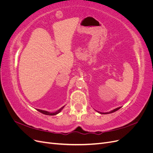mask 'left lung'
I'll list each match as a JSON object with an SVG mask.
<instances>
[{"label":"left lung","instance_id":"left-lung-1","mask_svg":"<svg viewBox=\"0 0 153 153\" xmlns=\"http://www.w3.org/2000/svg\"><path fill=\"white\" fill-rule=\"evenodd\" d=\"M119 108H121V107H118V108H115V109H114V110H111L110 112H105V113H103V112H98V113H100V114H111V113H113V112H115V111L118 110Z\"/></svg>","mask_w":153,"mask_h":153}]
</instances>
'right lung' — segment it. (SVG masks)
<instances>
[{"mask_svg": "<svg viewBox=\"0 0 153 153\" xmlns=\"http://www.w3.org/2000/svg\"><path fill=\"white\" fill-rule=\"evenodd\" d=\"M64 106H62V107H61V108H60V109H59L57 111H56V112H52V113L49 112H48V111L42 110H39V109H37V110L39 111V112L42 113V114H45V115H56V114H59V113L60 112H61V111L63 109V108H64Z\"/></svg>", "mask_w": 153, "mask_h": 153, "instance_id": "add662e5", "label": "right lung"}]
</instances>
